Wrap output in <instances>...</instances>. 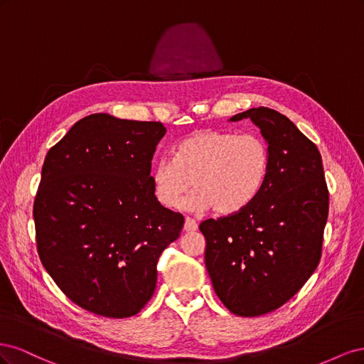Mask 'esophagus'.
Listing matches in <instances>:
<instances>
[{"mask_svg": "<svg viewBox=\"0 0 364 364\" xmlns=\"http://www.w3.org/2000/svg\"><path fill=\"white\" fill-rule=\"evenodd\" d=\"M183 229L186 230V232H194V230H197L196 220H193V218H190V217H186V218H185Z\"/></svg>", "mask_w": 364, "mask_h": 364, "instance_id": "1", "label": "esophagus"}]
</instances>
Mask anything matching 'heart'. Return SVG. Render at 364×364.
Returning a JSON list of instances; mask_svg holds the SVG:
<instances>
[{"instance_id": "heart-1", "label": "heart", "mask_w": 364, "mask_h": 364, "mask_svg": "<svg viewBox=\"0 0 364 364\" xmlns=\"http://www.w3.org/2000/svg\"><path fill=\"white\" fill-rule=\"evenodd\" d=\"M270 171V153L259 136L205 129L181 141L174 158L153 165L151 183L156 199L167 208L186 200L193 211L214 209L218 215H234L246 209L262 191Z\"/></svg>"}]
</instances>
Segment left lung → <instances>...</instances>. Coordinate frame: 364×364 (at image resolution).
<instances>
[{
  "label": "left lung",
  "mask_w": 364,
  "mask_h": 364,
  "mask_svg": "<svg viewBox=\"0 0 364 364\" xmlns=\"http://www.w3.org/2000/svg\"><path fill=\"white\" fill-rule=\"evenodd\" d=\"M243 118H250L267 141L269 178L243 211L208 218L199 229L220 301L230 313L255 317L290 301L316 270L329 193L321 153L287 117L259 106L230 121Z\"/></svg>",
  "instance_id": "left-lung-1"
}]
</instances>
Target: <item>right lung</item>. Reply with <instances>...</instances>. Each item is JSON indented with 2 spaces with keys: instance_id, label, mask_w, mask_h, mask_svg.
I'll list each match as a JSON object with an SVG mask.
<instances>
[{
  "instance_id": "1",
  "label": "right lung",
  "mask_w": 364,
  "mask_h": 364,
  "mask_svg": "<svg viewBox=\"0 0 364 364\" xmlns=\"http://www.w3.org/2000/svg\"><path fill=\"white\" fill-rule=\"evenodd\" d=\"M158 121L82 118L53 146L33 205L42 266L63 294L97 316L139 313L156 287L162 250L183 215L153 191Z\"/></svg>"
}]
</instances>
